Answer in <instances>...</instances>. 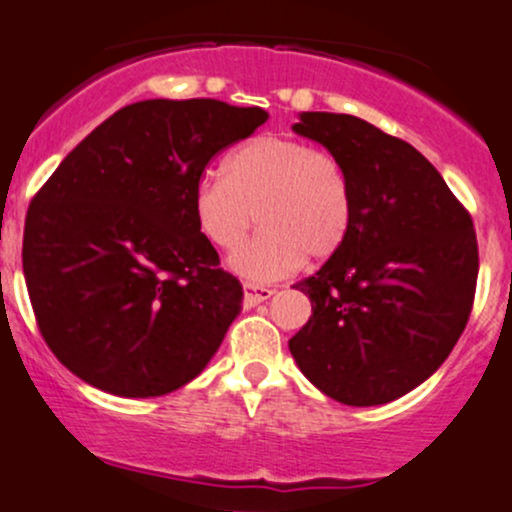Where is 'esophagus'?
<instances>
[{
	"instance_id": "esophagus-1",
	"label": "esophagus",
	"mask_w": 512,
	"mask_h": 512,
	"mask_svg": "<svg viewBox=\"0 0 512 512\" xmlns=\"http://www.w3.org/2000/svg\"><path fill=\"white\" fill-rule=\"evenodd\" d=\"M272 289H267V286H260V284H252V281H243V301L245 305H260L267 301V298H272Z\"/></svg>"
}]
</instances>
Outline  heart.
I'll list each match as a JSON object with an SVG mask.
<instances>
[{"mask_svg":"<svg viewBox=\"0 0 512 512\" xmlns=\"http://www.w3.org/2000/svg\"><path fill=\"white\" fill-rule=\"evenodd\" d=\"M260 231L233 252L231 264L250 279H276L308 257L330 260L354 219L344 168L327 151L279 134H262L223 161V175L204 173L192 190V214L216 248H233L252 223Z\"/></svg>","mask_w":512,"mask_h":512,"instance_id":"1","label":"heart"}]
</instances>
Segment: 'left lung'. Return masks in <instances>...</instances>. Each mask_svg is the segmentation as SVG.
<instances>
[{"label": "left lung", "mask_w": 512, "mask_h": 512, "mask_svg": "<svg viewBox=\"0 0 512 512\" xmlns=\"http://www.w3.org/2000/svg\"><path fill=\"white\" fill-rule=\"evenodd\" d=\"M344 168L354 219L342 250L293 289L313 315L289 339L317 390L349 407L407 395L467 327L479 274L474 223L414 146L354 115L293 125Z\"/></svg>", "instance_id": "obj_1"}]
</instances>
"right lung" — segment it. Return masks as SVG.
Listing matches in <instances>:
<instances>
[{
    "mask_svg": "<svg viewBox=\"0 0 512 512\" xmlns=\"http://www.w3.org/2000/svg\"><path fill=\"white\" fill-rule=\"evenodd\" d=\"M214 98L117 110L35 192L23 276L45 344L120 397H161L202 373L243 286L199 233L192 190L209 161L267 122Z\"/></svg>",
    "mask_w": 512,
    "mask_h": 512,
    "instance_id": "1",
    "label": "right lung"
}]
</instances>
